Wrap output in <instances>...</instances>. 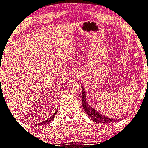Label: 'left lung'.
I'll list each match as a JSON object with an SVG mask.
<instances>
[{
	"instance_id": "obj_1",
	"label": "left lung",
	"mask_w": 148,
	"mask_h": 148,
	"mask_svg": "<svg viewBox=\"0 0 148 148\" xmlns=\"http://www.w3.org/2000/svg\"><path fill=\"white\" fill-rule=\"evenodd\" d=\"M81 88L82 92V108H84L86 114L92 119V121H94L96 123H110L119 121V120L116 119L109 118V117L105 116L102 115V114H100L97 110H96L94 108H92L91 106H90V105L87 103V100L85 99V90H84L82 85H81Z\"/></svg>"
}]
</instances>
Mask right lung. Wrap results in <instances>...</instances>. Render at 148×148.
I'll return each mask as SVG.
<instances>
[{
  "instance_id": "obj_1",
  "label": "right lung",
  "mask_w": 148,
  "mask_h": 148,
  "mask_svg": "<svg viewBox=\"0 0 148 148\" xmlns=\"http://www.w3.org/2000/svg\"><path fill=\"white\" fill-rule=\"evenodd\" d=\"M57 110H56V112L54 113V114H53V115L51 116L50 117L49 119H47V120H45V121H42V122H41L40 124H39V125H45V124H48V123H50V122H51V120H53V119H54V117H55V116H56V115ZM38 124H37V126H38Z\"/></svg>"
}]
</instances>
